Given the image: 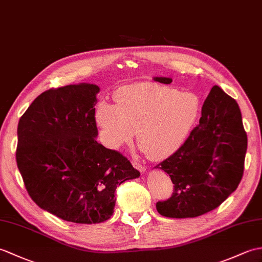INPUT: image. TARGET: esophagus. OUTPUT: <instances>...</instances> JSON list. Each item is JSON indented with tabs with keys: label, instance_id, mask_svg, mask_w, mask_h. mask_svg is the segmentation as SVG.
I'll use <instances>...</instances> for the list:
<instances>
[{
	"label": "esophagus",
	"instance_id": "34e87169",
	"mask_svg": "<svg viewBox=\"0 0 262 262\" xmlns=\"http://www.w3.org/2000/svg\"><path fill=\"white\" fill-rule=\"evenodd\" d=\"M133 166L135 167V168H137L139 172L141 173H144L145 171H146V167L145 166H143L142 164H139L138 162H136V161H133Z\"/></svg>",
	"mask_w": 262,
	"mask_h": 262
}]
</instances>
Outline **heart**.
Returning <instances> with one entry per match:
<instances>
[{"label":"heart","mask_w":262,"mask_h":262,"mask_svg":"<svg viewBox=\"0 0 262 262\" xmlns=\"http://www.w3.org/2000/svg\"><path fill=\"white\" fill-rule=\"evenodd\" d=\"M201 108L200 97L192 91L138 82L118 88L115 103L107 100L97 103L95 120L108 148H120L136 129L139 149L150 159L163 160L185 143Z\"/></svg>","instance_id":"1"}]
</instances>
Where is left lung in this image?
I'll use <instances>...</instances> for the list:
<instances>
[{
    "mask_svg": "<svg viewBox=\"0 0 262 262\" xmlns=\"http://www.w3.org/2000/svg\"><path fill=\"white\" fill-rule=\"evenodd\" d=\"M171 83L172 79L154 77ZM248 138L236 101L213 86L202 116L181 148L155 168L171 178L172 196L156 203L163 216L195 217L216 209L238 187L243 175Z\"/></svg>",
    "mask_w": 262,
    "mask_h": 262,
    "instance_id": "1",
    "label": "left lung"
}]
</instances>
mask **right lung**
<instances>
[{
  "mask_svg": "<svg viewBox=\"0 0 262 262\" xmlns=\"http://www.w3.org/2000/svg\"><path fill=\"white\" fill-rule=\"evenodd\" d=\"M99 90L93 83L49 89L17 125L16 163L29 195L64 221L108 220L117 186L141 175L119 151L96 141Z\"/></svg>",
  "mask_w": 262,
  "mask_h": 262,
  "instance_id": "right-lung-1",
  "label": "right lung"
}]
</instances>
